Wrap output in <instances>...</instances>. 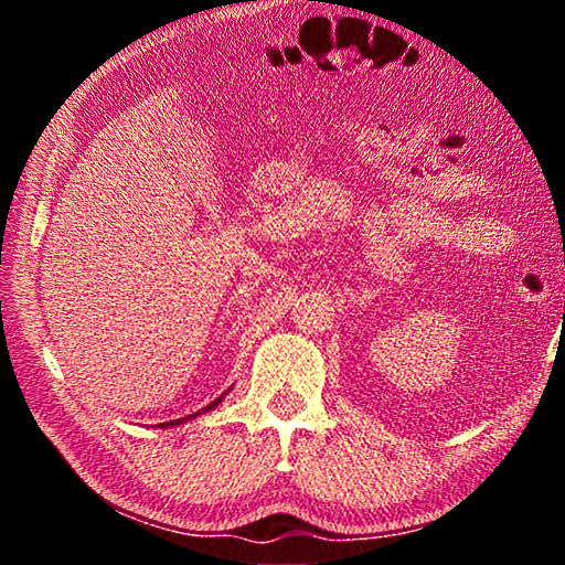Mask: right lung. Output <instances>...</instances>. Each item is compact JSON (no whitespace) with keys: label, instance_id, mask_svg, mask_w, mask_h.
<instances>
[{"label":"right lung","instance_id":"obj_1","mask_svg":"<svg viewBox=\"0 0 565 565\" xmlns=\"http://www.w3.org/2000/svg\"><path fill=\"white\" fill-rule=\"evenodd\" d=\"M226 394H222L218 396L216 401H212V404H209L206 408H202V411H196V414H191V416H184V418H177V420H167V424H159V428H169V426H179V424H184V420H191V418H196V416H202V414H206V411H212V408H216L218 404H222V398H224Z\"/></svg>","mask_w":565,"mask_h":565}]
</instances>
